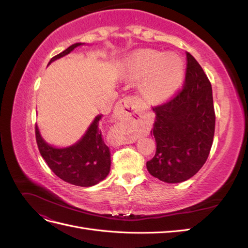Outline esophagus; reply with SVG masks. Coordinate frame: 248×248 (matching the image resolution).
I'll list each match as a JSON object with an SVG mask.
<instances>
[{"mask_svg":"<svg viewBox=\"0 0 248 248\" xmlns=\"http://www.w3.org/2000/svg\"><path fill=\"white\" fill-rule=\"evenodd\" d=\"M117 108L118 110L122 114L123 121L114 127L111 140L116 145L131 144L136 140L133 132L129 128V124L132 121L134 112H136L134 98H132V97H126V98L119 101Z\"/></svg>","mask_w":248,"mask_h":248,"instance_id":"esophagus-1","label":"esophagus"}]
</instances>
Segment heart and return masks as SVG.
Segmentation results:
<instances>
[{
	"label": "heart",
	"instance_id": "obj_1",
	"mask_svg": "<svg viewBox=\"0 0 248 248\" xmlns=\"http://www.w3.org/2000/svg\"><path fill=\"white\" fill-rule=\"evenodd\" d=\"M183 74V62L175 54L142 49L127 59L126 77L142 79L140 91L150 102L168 99L179 87Z\"/></svg>",
	"mask_w": 248,
	"mask_h": 248
}]
</instances>
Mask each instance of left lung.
I'll return each mask as SVG.
<instances>
[{"label": "left lung", "instance_id": "left-lung-1", "mask_svg": "<svg viewBox=\"0 0 248 248\" xmlns=\"http://www.w3.org/2000/svg\"><path fill=\"white\" fill-rule=\"evenodd\" d=\"M152 108L156 120L151 136L156 152L147 161V170L163 182L186 181L205 164L215 130L211 82L189 52H186L183 88Z\"/></svg>", "mask_w": 248, "mask_h": 248}]
</instances>
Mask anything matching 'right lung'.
<instances>
[{
	"label": "right lung",
	"mask_w": 248,
	"mask_h": 248,
	"mask_svg": "<svg viewBox=\"0 0 248 248\" xmlns=\"http://www.w3.org/2000/svg\"><path fill=\"white\" fill-rule=\"evenodd\" d=\"M81 46L72 44L59 55L52 57L49 63L61 58ZM103 116L95 118L82 139L68 148L57 149L47 145L40 136L38 127L35 126L37 146L48 168L63 181L77 186H93L106 178L110 169L109 149L102 139L99 122Z\"/></svg>",
	"instance_id": "obj_1"
}]
</instances>
